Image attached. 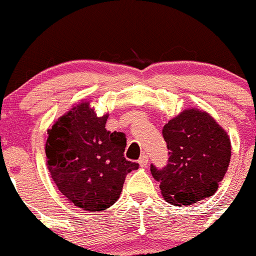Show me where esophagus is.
<instances>
[{
    "mask_svg": "<svg viewBox=\"0 0 256 256\" xmlns=\"http://www.w3.org/2000/svg\"><path fill=\"white\" fill-rule=\"evenodd\" d=\"M138 164H140V166H146L148 164V156L146 154H141V157L138 158Z\"/></svg>",
    "mask_w": 256,
    "mask_h": 256,
    "instance_id": "34e87169",
    "label": "esophagus"
}]
</instances>
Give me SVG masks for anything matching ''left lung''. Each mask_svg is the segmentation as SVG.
<instances>
[{
    "label": "left lung",
    "mask_w": 256,
    "mask_h": 256,
    "mask_svg": "<svg viewBox=\"0 0 256 256\" xmlns=\"http://www.w3.org/2000/svg\"><path fill=\"white\" fill-rule=\"evenodd\" d=\"M168 161L151 164L162 196L172 206H190L216 193L230 162V140L206 112L184 110L162 130Z\"/></svg>",
    "instance_id": "left-lung-1"
}]
</instances>
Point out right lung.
<instances>
[{"instance_id": "1", "label": "right lung", "mask_w": 256, "mask_h": 256, "mask_svg": "<svg viewBox=\"0 0 256 256\" xmlns=\"http://www.w3.org/2000/svg\"><path fill=\"white\" fill-rule=\"evenodd\" d=\"M89 102L58 118L46 142L48 170L58 190L84 210H104L118 200L128 172L138 164L124 157L126 135L105 128Z\"/></svg>"}]
</instances>
